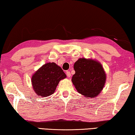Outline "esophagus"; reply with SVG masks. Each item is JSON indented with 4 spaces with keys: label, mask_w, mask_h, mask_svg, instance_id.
<instances>
[{
    "label": "esophagus",
    "mask_w": 135,
    "mask_h": 135,
    "mask_svg": "<svg viewBox=\"0 0 135 135\" xmlns=\"http://www.w3.org/2000/svg\"><path fill=\"white\" fill-rule=\"evenodd\" d=\"M66 75L68 77H70L71 76V74H70V72L69 71H66Z\"/></svg>",
    "instance_id": "34e87169"
}]
</instances>
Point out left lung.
<instances>
[{"mask_svg":"<svg viewBox=\"0 0 135 135\" xmlns=\"http://www.w3.org/2000/svg\"><path fill=\"white\" fill-rule=\"evenodd\" d=\"M75 74L72 81L78 93L86 98H94L104 87L106 74L101 64L93 60L79 59L74 64Z\"/></svg>","mask_w":135,"mask_h":135,"instance_id":"left-lung-1","label":"left lung"}]
</instances>
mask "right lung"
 <instances>
[{
  "mask_svg": "<svg viewBox=\"0 0 135 135\" xmlns=\"http://www.w3.org/2000/svg\"><path fill=\"white\" fill-rule=\"evenodd\" d=\"M66 77V74L60 66L55 63H48L33 75L32 85L38 96H48L54 93L59 81Z\"/></svg>",
  "mask_w": 135,
  "mask_h": 135,
  "instance_id": "1",
  "label": "right lung"
}]
</instances>
